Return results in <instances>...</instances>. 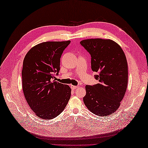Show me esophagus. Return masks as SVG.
Masks as SVG:
<instances>
[{"mask_svg": "<svg viewBox=\"0 0 148 148\" xmlns=\"http://www.w3.org/2000/svg\"><path fill=\"white\" fill-rule=\"evenodd\" d=\"M78 87H79V86H74V85H71V88L72 90H76V88H77Z\"/></svg>", "mask_w": 148, "mask_h": 148, "instance_id": "34e87169", "label": "esophagus"}]
</instances>
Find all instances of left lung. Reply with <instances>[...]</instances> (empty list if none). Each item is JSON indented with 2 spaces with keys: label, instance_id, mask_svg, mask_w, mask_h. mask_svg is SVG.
<instances>
[{
  "label": "left lung",
  "instance_id": "left-lung-1",
  "mask_svg": "<svg viewBox=\"0 0 148 148\" xmlns=\"http://www.w3.org/2000/svg\"><path fill=\"white\" fill-rule=\"evenodd\" d=\"M81 45L92 56V69L99 83L86 85L83 102L93 114L108 116L117 111L127 91L128 64L118 43L111 39H84Z\"/></svg>",
  "mask_w": 148,
  "mask_h": 148
}]
</instances>
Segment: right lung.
Here are the masks:
<instances>
[{"instance_id": "1", "label": "right lung", "mask_w": 148, "mask_h": 148, "mask_svg": "<svg viewBox=\"0 0 148 148\" xmlns=\"http://www.w3.org/2000/svg\"><path fill=\"white\" fill-rule=\"evenodd\" d=\"M70 42H41L32 47L24 58L21 72L24 96L30 109L41 119L56 117L71 98L69 86L53 79L60 71L62 53Z\"/></svg>"}]
</instances>
